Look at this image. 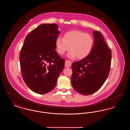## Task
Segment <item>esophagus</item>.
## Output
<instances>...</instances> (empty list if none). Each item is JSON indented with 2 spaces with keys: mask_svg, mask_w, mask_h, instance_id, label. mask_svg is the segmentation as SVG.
<instances>
[{
  "mask_svg": "<svg viewBox=\"0 0 130 130\" xmlns=\"http://www.w3.org/2000/svg\"><path fill=\"white\" fill-rule=\"evenodd\" d=\"M72 65V62L70 60H66L65 61V67H70Z\"/></svg>",
  "mask_w": 130,
  "mask_h": 130,
  "instance_id": "34e87169",
  "label": "esophagus"
}]
</instances>
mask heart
I'll return each instance as SVG.
<instances>
[{"instance_id":"heart-1","label":"heart","mask_w":130,"mask_h":130,"mask_svg":"<svg viewBox=\"0 0 130 130\" xmlns=\"http://www.w3.org/2000/svg\"><path fill=\"white\" fill-rule=\"evenodd\" d=\"M93 44L94 40L91 35L76 30L68 31L64 35L63 38L57 37L55 41L58 54L63 55L70 47L68 57L71 58L76 57L78 59L89 56L93 49Z\"/></svg>"}]
</instances>
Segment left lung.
I'll return each mask as SVG.
<instances>
[{"instance_id":"8db88e82","label":"left lung","mask_w":130,"mask_h":130,"mask_svg":"<svg viewBox=\"0 0 130 130\" xmlns=\"http://www.w3.org/2000/svg\"><path fill=\"white\" fill-rule=\"evenodd\" d=\"M93 34L94 42L91 53L72 65L73 87L84 95H90L98 91L107 78L111 68V50L108 47L100 31L95 30Z\"/></svg>"}]
</instances>
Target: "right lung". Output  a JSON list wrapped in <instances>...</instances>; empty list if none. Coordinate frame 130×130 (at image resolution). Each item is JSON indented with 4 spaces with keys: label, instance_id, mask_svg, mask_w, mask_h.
<instances>
[{
    "label": "right lung",
    "instance_id": "add662e5",
    "mask_svg": "<svg viewBox=\"0 0 130 130\" xmlns=\"http://www.w3.org/2000/svg\"><path fill=\"white\" fill-rule=\"evenodd\" d=\"M57 28L55 23L39 25L26 36L20 52L23 79L37 93L51 91L65 66V59L55 50V41L60 33Z\"/></svg>",
    "mask_w": 130,
    "mask_h": 130
}]
</instances>
